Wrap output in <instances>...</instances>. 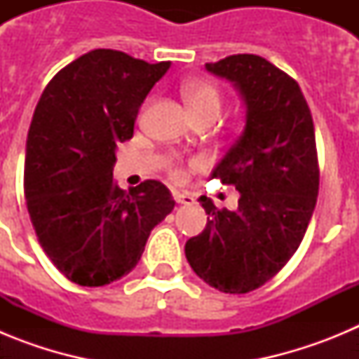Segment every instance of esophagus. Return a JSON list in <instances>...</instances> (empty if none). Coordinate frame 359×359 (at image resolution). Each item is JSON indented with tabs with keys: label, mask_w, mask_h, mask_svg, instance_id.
<instances>
[{
	"label": "esophagus",
	"mask_w": 359,
	"mask_h": 359,
	"mask_svg": "<svg viewBox=\"0 0 359 359\" xmlns=\"http://www.w3.org/2000/svg\"><path fill=\"white\" fill-rule=\"evenodd\" d=\"M172 196L174 199H176V203H180V205H192V203L196 201L194 196L190 194V192H185V190H182V192H180V190H174Z\"/></svg>",
	"instance_id": "34e87169"
}]
</instances>
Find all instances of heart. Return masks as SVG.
<instances>
[{"instance_id":"1","label":"heart","mask_w":359,"mask_h":359,"mask_svg":"<svg viewBox=\"0 0 359 359\" xmlns=\"http://www.w3.org/2000/svg\"><path fill=\"white\" fill-rule=\"evenodd\" d=\"M182 97L185 98L187 106L190 107L192 115L198 120L205 118V116H217L221 106H223V97H221L217 86L210 81H203V79H190V81L183 82ZM167 167L174 180H182L183 170L176 158H169Z\"/></svg>"}]
</instances>
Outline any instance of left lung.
<instances>
[{
  "label": "left lung",
  "instance_id": "1",
  "mask_svg": "<svg viewBox=\"0 0 359 359\" xmlns=\"http://www.w3.org/2000/svg\"><path fill=\"white\" fill-rule=\"evenodd\" d=\"M246 102V128L212 172L239 190L237 210L201 196L207 228L187 241L199 278L223 293H248L280 271L297 252L320 185L315 126L293 77L264 57L237 53L207 62Z\"/></svg>",
  "mask_w": 359,
  "mask_h": 359
}]
</instances>
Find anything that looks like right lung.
<instances>
[{"mask_svg": "<svg viewBox=\"0 0 359 359\" xmlns=\"http://www.w3.org/2000/svg\"><path fill=\"white\" fill-rule=\"evenodd\" d=\"M170 62L98 48L57 73L28 129L25 198L41 248L79 286L97 287L128 275L149 233L172 212L169 189L145 180L129 192L113 180L116 145Z\"/></svg>", "mask_w": 359, "mask_h": 359, "instance_id": "obj_1", "label": "right lung"}]
</instances>
